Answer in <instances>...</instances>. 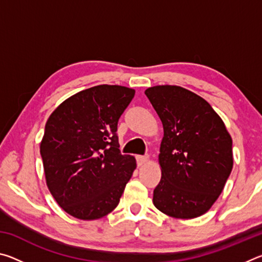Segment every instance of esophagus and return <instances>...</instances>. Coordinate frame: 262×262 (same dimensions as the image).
Instances as JSON below:
<instances>
[{
	"label": "esophagus",
	"instance_id": "obj_1",
	"mask_svg": "<svg viewBox=\"0 0 262 262\" xmlns=\"http://www.w3.org/2000/svg\"><path fill=\"white\" fill-rule=\"evenodd\" d=\"M148 159H149V157H148V156H136L137 165H139V166L144 165V164L148 162Z\"/></svg>",
	"mask_w": 262,
	"mask_h": 262
}]
</instances>
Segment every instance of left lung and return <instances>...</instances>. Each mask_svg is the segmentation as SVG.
<instances>
[{
	"mask_svg": "<svg viewBox=\"0 0 262 262\" xmlns=\"http://www.w3.org/2000/svg\"><path fill=\"white\" fill-rule=\"evenodd\" d=\"M164 128L162 178L154 205L176 219H195L219 199L233 166L232 139L220 115L200 96L176 85L145 90Z\"/></svg>",
	"mask_w": 262,
	"mask_h": 262,
	"instance_id": "obj_1",
	"label": "left lung"
}]
</instances>
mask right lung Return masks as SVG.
<instances>
[{"instance_id": "obj_1", "label": "right lung", "mask_w": 262, "mask_h": 262, "mask_svg": "<svg viewBox=\"0 0 262 262\" xmlns=\"http://www.w3.org/2000/svg\"><path fill=\"white\" fill-rule=\"evenodd\" d=\"M134 95L126 86L97 85L64 100L48 118L40 143L46 184L69 215L98 220L119 205L136 161L121 155L118 121Z\"/></svg>"}]
</instances>
